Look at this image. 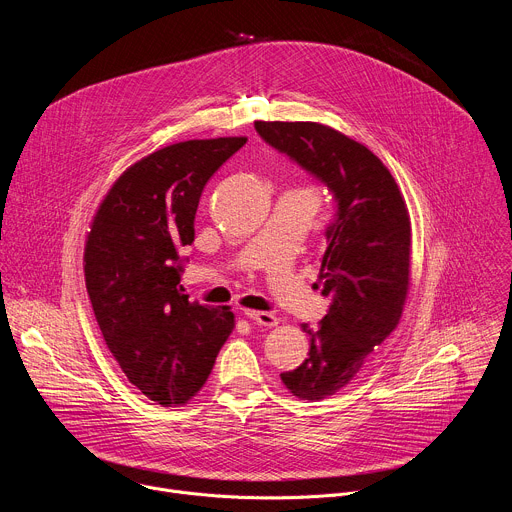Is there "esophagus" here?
<instances>
[{"label":"esophagus","mask_w":512,"mask_h":512,"mask_svg":"<svg viewBox=\"0 0 512 512\" xmlns=\"http://www.w3.org/2000/svg\"><path fill=\"white\" fill-rule=\"evenodd\" d=\"M243 314L249 318V320H253L255 324H261V326H267V328H271V326H275L279 320H277V316H273L271 312H257V310H243Z\"/></svg>","instance_id":"34e87169"}]
</instances>
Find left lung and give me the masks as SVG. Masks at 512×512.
<instances>
[{
	"label": "left lung",
	"instance_id": "left-lung-1",
	"mask_svg": "<svg viewBox=\"0 0 512 512\" xmlns=\"http://www.w3.org/2000/svg\"><path fill=\"white\" fill-rule=\"evenodd\" d=\"M275 150L320 178L336 198L318 283L330 310L308 358L281 373L285 389L320 401L344 389L397 328L411 281V218L389 168L356 139L314 121H255Z\"/></svg>",
	"mask_w": 512,
	"mask_h": 512
}]
</instances>
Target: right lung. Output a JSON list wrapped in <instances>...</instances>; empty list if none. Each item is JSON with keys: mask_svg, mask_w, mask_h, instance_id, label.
Masks as SVG:
<instances>
[{"mask_svg": "<svg viewBox=\"0 0 512 512\" xmlns=\"http://www.w3.org/2000/svg\"><path fill=\"white\" fill-rule=\"evenodd\" d=\"M247 137L188 139L131 164L101 200L85 243L87 294L103 340L145 397L188 403L235 328L229 306L188 302L180 253L210 176Z\"/></svg>", "mask_w": 512, "mask_h": 512, "instance_id": "add662e5", "label": "right lung"}]
</instances>
